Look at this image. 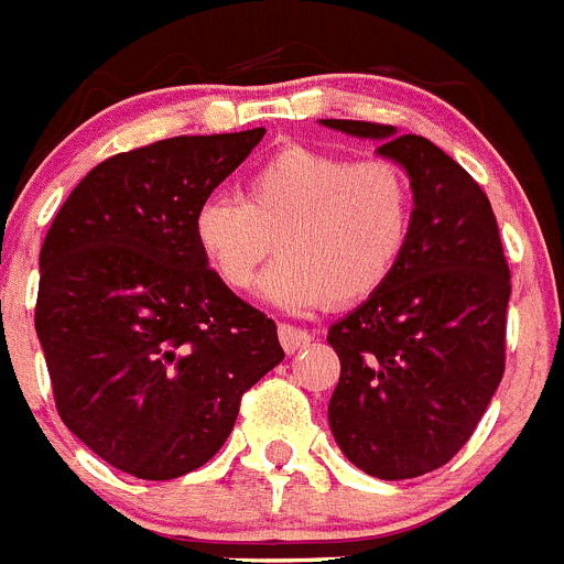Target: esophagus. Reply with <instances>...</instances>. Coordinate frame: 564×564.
<instances>
[{
	"label": "esophagus",
	"mask_w": 564,
	"mask_h": 564,
	"mask_svg": "<svg viewBox=\"0 0 564 564\" xmlns=\"http://www.w3.org/2000/svg\"><path fill=\"white\" fill-rule=\"evenodd\" d=\"M278 340H281L283 351H297L303 349L306 343H312V335L306 329H297V326H289V323H278Z\"/></svg>",
	"instance_id": "34e87169"
}]
</instances>
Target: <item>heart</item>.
<instances>
[{
    "instance_id": "obj_1",
    "label": "heart",
    "mask_w": 564,
    "mask_h": 564,
    "mask_svg": "<svg viewBox=\"0 0 564 564\" xmlns=\"http://www.w3.org/2000/svg\"><path fill=\"white\" fill-rule=\"evenodd\" d=\"M414 213V187L398 161L289 144L243 178L241 200H204L193 238L232 292L252 286L278 247L263 295L306 312L377 295L409 252Z\"/></svg>"
}]
</instances>
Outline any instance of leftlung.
Here are the masks:
<instances>
[{"instance_id": "obj_1", "label": "left lung", "mask_w": 564, "mask_h": 564, "mask_svg": "<svg viewBox=\"0 0 564 564\" xmlns=\"http://www.w3.org/2000/svg\"><path fill=\"white\" fill-rule=\"evenodd\" d=\"M377 139L405 166L414 232L398 272L329 329L340 380L329 425L340 452L377 479H411L468 443L506 371L511 272L491 200L423 135L391 124L326 119Z\"/></svg>"}]
</instances>
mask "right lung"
<instances>
[{
    "label": "right lung",
    "mask_w": 564,
    "mask_h": 564,
    "mask_svg": "<svg viewBox=\"0 0 564 564\" xmlns=\"http://www.w3.org/2000/svg\"><path fill=\"white\" fill-rule=\"evenodd\" d=\"M263 127L175 135L93 166L39 252L36 335L62 423L139 479L218 454L241 398L283 360L275 321L213 275L195 209Z\"/></svg>",
    "instance_id": "1"
}]
</instances>
